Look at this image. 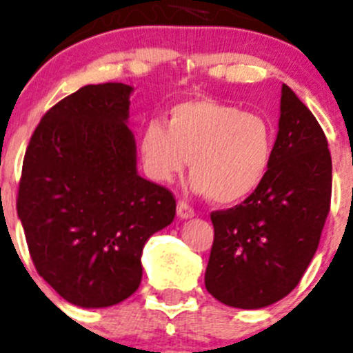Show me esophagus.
<instances>
[{
    "instance_id": "34e87169",
    "label": "esophagus",
    "mask_w": 353,
    "mask_h": 353,
    "mask_svg": "<svg viewBox=\"0 0 353 353\" xmlns=\"http://www.w3.org/2000/svg\"><path fill=\"white\" fill-rule=\"evenodd\" d=\"M177 215H179L181 219H190V217H193V215H194V210H193V207H191V205H188L186 201L181 200L179 203H177Z\"/></svg>"
}]
</instances>
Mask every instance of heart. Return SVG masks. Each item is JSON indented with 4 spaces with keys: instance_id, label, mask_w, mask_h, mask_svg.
<instances>
[{
    "instance_id": "heart-1",
    "label": "heart",
    "mask_w": 353,
    "mask_h": 353,
    "mask_svg": "<svg viewBox=\"0 0 353 353\" xmlns=\"http://www.w3.org/2000/svg\"><path fill=\"white\" fill-rule=\"evenodd\" d=\"M274 128L263 115L217 100L177 103L169 125L150 121L141 132L148 176L170 183L190 161L193 188L221 205L238 203L268 177L274 157Z\"/></svg>"
}]
</instances>
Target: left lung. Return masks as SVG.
<instances>
[{
    "label": "left lung",
    "mask_w": 353,
    "mask_h": 353,
    "mask_svg": "<svg viewBox=\"0 0 353 353\" xmlns=\"http://www.w3.org/2000/svg\"><path fill=\"white\" fill-rule=\"evenodd\" d=\"M331 170L323 128L285 84L268 177L239 205L210 214L214 243L205 288L214 299L260 309L295 290L330 214Z\"/></svg>",
    "instance_id": "obj_1"
}]
</instances>
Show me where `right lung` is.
Instances as JSON below:
<instances>
[{
    "label": "right lung",
    "instance_id": "obj_1",
    "mask_svg": "<svg viewBox=\"0 0 353 353\" xmlns=\"http://www.w3.org/2000/svg\"><path fill=\"white\" fill-rule=\"evenodd\" d=\"M131 85L90 84L43 115L17 193L37 274L88 309L122 302L141 283L146 239L172 222L176 198L136 172Z\"/></svg>",
    "mask_w": 353,
    "mask_h": 353
}]
</instances>
